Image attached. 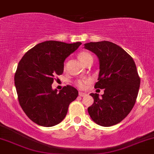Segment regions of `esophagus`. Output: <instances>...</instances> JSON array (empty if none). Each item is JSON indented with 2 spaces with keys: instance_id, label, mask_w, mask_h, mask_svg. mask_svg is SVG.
<instances>
[{
  "instance_id": "esophagus-1",
  "label": "esophagus",
  "mask_w": 154,
  "mask_h": 154,
  "mask_svg": "<svg viewBox=\"0 0 154 154\" xmlns=\"http://www.w3.org/2000/svg\"><path fill=\"white\" fill-rule=\"evenodd\" d=\"M79 96H80V97H85V96H86V94L83 93V92L80 91V92H79Z\"/></svg>"
}]
</instances>
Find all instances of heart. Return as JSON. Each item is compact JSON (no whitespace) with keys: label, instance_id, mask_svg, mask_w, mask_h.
Returning a JSON list of instances; mask_svg holds the SVG:
<instances>
[{"label":"heart","instance_id":"1","mask_svg":"<svg viewBox=\"0 0 154 154\" xmlns=\"http://www.w3.org/2000/svg\"><path fill=\"white\" fill-rule=\"evenodd\" d=\"M78 57L84 65H85L91 60H93L91 54L88 53V51H81L80 53H79ZM89 82L90 80H88V79H78V80L74 81V85L80 89H84V88H86L87 85Z\"/></svg>","mask_w":154,"mask_h":154}]
</instances>
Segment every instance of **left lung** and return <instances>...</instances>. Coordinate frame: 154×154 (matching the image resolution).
<instances>
[{
    "label": "left lung",
    "instance_id": "obj_1",
    "mask_svg": "<svg viewBox=\"0 0 154 154\" xmlns=\"http://www.w3.org/2000/svg\"><path fill=\"white\" fill-rule=\"evenodd\" d=\"M85 48L98 57L100 74L94 88L104 89L102 97L90 94L94 103L88 114L100 125H114L128 116L137 100L140 77L135 62L123 48L109 41L90 42Z\"/></svg>",
    "mask_w": 154,
    "mask_h": 154
}]
</instances>
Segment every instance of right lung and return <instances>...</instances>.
I'll return each mask as SVG.
<instances>
[{
  "mask_svg": "<svg viewBox=\"0 0 154 154\" xmlns=\"http://www.w3.org/2000/svg\"><path fill=\"white\" fill-rule=\"evenodd\" d=\"M82 43L48 40L29 50L17 65L14 85L20 106L35 123L51 127L62 122L78 91L66 85L57 93L51 84L63 72L64 60Z\"/></svg>",
  "mask_w": 154,
  "mask_h": 154,
  "instance_id": "right-lung-1",
  "label": "right lung"
}]
</instances>
